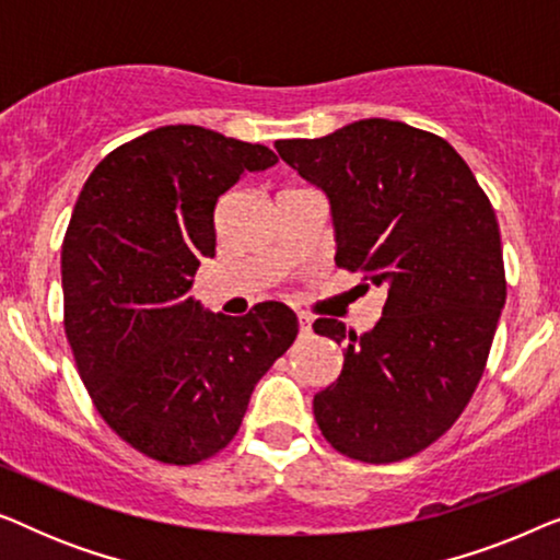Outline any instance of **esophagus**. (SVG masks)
Instances as JSON below:
<instances>
[{"mask_svg":"<svg viewBox=\"0 0 560 560\" xmlns=\"http://www.w3.org/2000/svg\"><path fill=\"white\" fill-rule=\"evenodd\" d=\"M311 316H305V313H298V326H301V334H311Z\"/></svg>","mask_w":560,"mask_h":560,"instance_id":"34e87169","label":"esophagus"}]
</instances>
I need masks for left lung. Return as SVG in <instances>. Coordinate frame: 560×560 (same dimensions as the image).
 Returning <instances> with one entry per match:
<instances>
[{
	"mask_svg": "<svg viewBox=\"0 0 560 560\" xmlns=\"http://www.w3.org/2000/svg\"><path fill=\"white\" fill-rule=\"evenodd\" d=\"M275 148L326 194L336 265L387 290L372 331L313 324L343 347L313 416L343 456L400 462L456 423L485 372L508 298L492 203L446 140L402 121L359 119Z\"/></svg>",
	"mask_w": 560,
	"mask_h": 560,
	"instance_id": "left-lung-1",
	"label": "left lung"
}]
</instances>
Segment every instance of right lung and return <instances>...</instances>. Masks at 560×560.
I'll return each instance as SVG.
<instances>
[{"label":"right lung","instance_id":"obj_1","mask_svg":"<svg viewBox=\"0 0 560 560\" xmlns=\"http://www.w3.org/2000/svg\"><path fill=\"white\" fill-rule=\"evenodd\" d=\"M275 163L265 144L171 125L109 152L75 201L60 255L68 343L102 418L155 462L219 454L298 336L282 303L234 318L190 295L217 255V201Z\"/></svg>","mask_w":560,"mask_h":560}]
</instances>
